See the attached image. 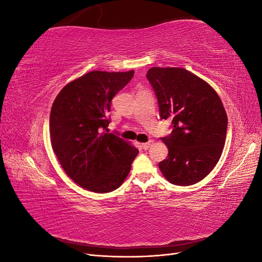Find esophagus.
Masks as SVG:
<instances>
[{
	"mask_svg": "<svg viewBox=\"0 0 262 262\" xmlns=\"http://www.w3.org/2000/svg\"><path fill=\"white\" fill-rule=\"evenodd\" d=\"M152 144H153V141L150 140V141L146 142V143H142V148L146 150V149H148L150 146H152Z\"/></svg>",
	"mask_w": 262,
	"mask_h": 262,
	"instance_id": "esophagus-1",
	"label": "esophagus"
}]
</instances>
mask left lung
<instances>
[{"label": "left lung", "instance_id": "left-lung-1", "mask_svg": "<svg viewBox=\"0 0 262 262\" xmlns=\"http://www.w3.org/2000/svg\"><path fill=\"white\" fill-rule=\"evenodd\" d=\"M146 77L161 119H172L171 133L162 138L168 156L158 167L173 185H194L209 175L223 152L227 131L224 106L212 86L186 69L155 67Z\"/></svg>", "mask_w": 262, "mask_h": 262}]
</instances>
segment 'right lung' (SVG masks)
<instances>
[{
  "label": "right lung",
  "mask_w": 262,
  "mask_h": 262,
  "mask_svg": "<svg viewBox=\"0 0 262 262\" xmlns=\"http://www.w3.org/2000/svg\"><path fill=\"white\" fill-rule=\"evenodd\" d=\"M134 71H92L67 84L50 113L52 149L67 175L89 191L106 193L121 186L139 149L108 133L112 99Z\"/></svg>",
  "instance_id": "right-lung-1"
}]
</instances>
